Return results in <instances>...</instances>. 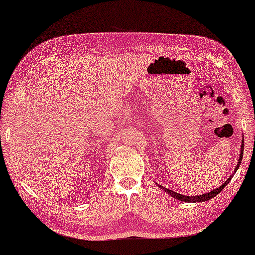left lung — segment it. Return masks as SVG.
Masks as SVG:
<instances>
[{
    "mask_svg": "<svg viewBox=\"0 0 255 255\" xmlns=\"http://www.w3.org/2000/svg\"><path fill=\"white\" fill-rule=\"evenodd\" d=\"M243 149H245V140L242 139V142H241V152H240V156H239V161H238V164L236 166V170L234 173L237 172V170L239 169V166L241 164V161H242V156H243ZM232 178V175L227 180L223 185L219 186L218 188L214 189V191H211L209 193H206V194H203V195H197V196H185V195H182V194H178L176 192H173L171 191V189H167L165 187H163L162 185H158L159 187H161L163 191H165L167 194H170L172 197H174L175 199H178V200H182V202H186V203H196V202H206V200H209L211 198H214L216 195H218L223 189L227 186V184H228L230 182V180Z\"/></svg>",
    "mask_w": 255,
    "mask_h": 255,
    "instance_id": "1",
    "label": "left lung"
}]
</instances>
